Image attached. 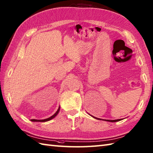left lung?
<instances>
[{
    "label": "left lung",
    "instance_id": "8db88e82",
    "mask_svg": "<svg viewBox=\"0 0 153 153\" xmlns=\"http://www.w3.org/2000/svg\"><path fill=\"white\" fill-rule=\"evenodd\" d=\"M89 114V113H88ZM91 116H92L93 118H95V119H97V120H105V121H108V122H118V121H120V120H121V119H118V120H103V119H100V118H96V117H95V116H92V115H91V114H89Z\"/></svg>",
    "mask_w": 153,
    "mask_h": 153
}]
</instances>
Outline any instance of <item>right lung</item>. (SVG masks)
<instances>
[{
	"instance_id": "add662e5",
	"label": "right lung",
	"mask_w": 153,
	"mask_h": 153,
	"mask_svg": "<svg viewBox=\"0 0 153 153\" xmlns=\"http://www.w3.org/2000/svg\"><path fill=\"white\" fill-rule=\"evenodd\" d=\"M60 107L59 106V107H58V109L57 110V111L56 112V113H55L54 114H53L52 116H51L50 118H47V119H44V120H35V119H32V120H31V121H32V122H41L49 121V120H52V119H53V118H54V117L58 114V112H59V111H60Z\"/></svg>"
}]
</instances>
